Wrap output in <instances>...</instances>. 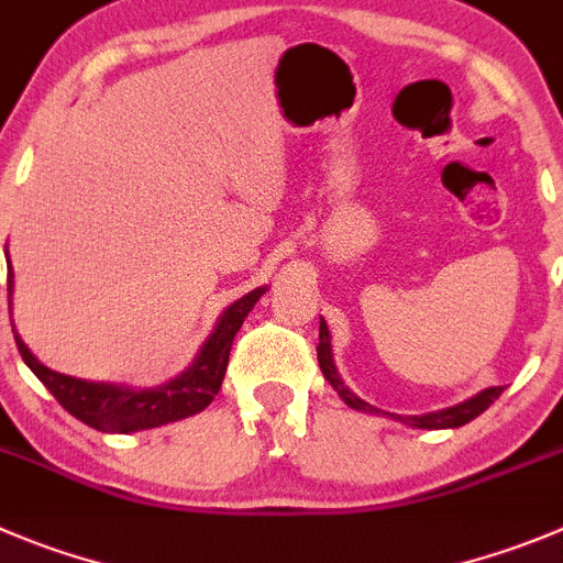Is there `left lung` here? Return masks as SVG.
I'll return each mask as SVG.
<instances>
[{
  "mask_svg": "<svg viewBox=\"0 0 563 563\" xmlns=\"http://www.w3.org/2000/svg\"><path fill=\"white\" fill-rule=\"evenodd\" d=\"M317 358H319V366H322V375L328 377L330 386L339 391L341 400L346 402L350 408H355V411H369V413H383L377 411L375 406H369V402H364L358 397V394H353L350 388L341 383L339 372H335V364H333V350H330V330L328 324H324V319L319 322V346H317ZM503 394V386H492L486 388V391H481L477 397H472V400L461 402V406H453V408H444V411H435V413H424V417H397V413H388V417L400 419V422L411 424V428H422V430H441V428H461V424L472 422L475 417H481L483 411H486L492 402L497 400Z\"/></svg>",
  "mask_w": 563,
  "mask_h": 563,
  "instance_id": "1",
  "label": "left lung"
}]
</instances>
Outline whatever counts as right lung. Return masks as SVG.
Instances as JSON below:
<instances>
[{"label":"right lung","mask_w":563,"mask_h":563,"mask_svg":"<svg viewBox=\"0 0 563 563\" xmlns=\"http://www.w3.org/2000/svg\"><path fill=\"white\" fill-rule=\"evenodd\" d=\"M13 288V275L8 280V291ZM264 288H255L246 297L228 308L219 319L217 330L205 341L202 353L197 355L194 366L183 372L180 377L169 380L161 388H128L113 386V383H88L77 377L52 372L49 366L41 364L27 344L15 333V346H19L21 358L30 369L35 372L41 383L52 391L57 402L66 408L71 417L86 422L88 428H97L102 433H133V430L157 428V424L177 422V419L194 417L210 406L222 388L224 372H228L230 346H233L235 333L244 324L246 313L252 311Z\"/></svg>","instance_id":"obj_1"}]
</instances>
